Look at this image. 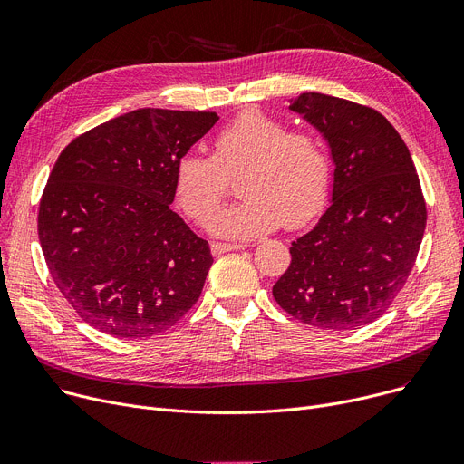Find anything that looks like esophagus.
<instances>
[{
    "instance_id": "34e87169",
    "label": "esophagus",
    "mask_w": 464,
    "mask_h": 464,
    "mask_svg": "<svg viewBox=\"0 0 464 464\" xmlns=\"http://www.w3.org/2000/svg\"><path fill=\"white\" fill-rule=\"evenodd\" d=\"M245 245H224V242H210V252L212 256H222L226 252H235V250H242Z\"/></svg>"
}]
</instances>
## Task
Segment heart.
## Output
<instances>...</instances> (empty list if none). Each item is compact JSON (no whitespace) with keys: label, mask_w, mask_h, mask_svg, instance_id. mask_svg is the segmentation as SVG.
Instances as JSON below:
<instances>
[{"label":"heart","mask_w":464,"mask_h":464,"mask_svg":"<svg viewBox=\"0 0 464 464\" xmlns=\"http://www.w3.org/2000/svg\"><path fill=\"white\" fill-rule=\"evenodd\" d=\"M238 206L211 210L223 198L225 177L239 170ZM329 184V161L322 140L310 131L250 109L214 135L212 156L189 152L175 169L173 193L195 222L208 219L214 237L250 240L280 227H299L318 212Z\"/></svg>","instance_id":"1"}]
</instances>
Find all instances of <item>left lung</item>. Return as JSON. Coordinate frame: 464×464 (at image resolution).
<instances>
[{
    "label": "left lung",
    "instance_id": "obj_1",
    "mask_svg": "<svg viewBox=\"0 0 464 464\" xmlns=\"http://www.w3.org/2000/svg\"><path fill=\"white\" fill-rule=\"evenodd\" d=\"M329 146L331 205L291 242L276 303L320 329H357L389 308L416 263L427 208L408 146L387 118L340 97L287 102Z\"/></svg>",
    "mask_w": 464,
    "mask_h": 464
}]
</instances>
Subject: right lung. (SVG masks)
I'll list each match as a JSON object with an SVG mask.
<instances>
[{
  "mask_svg": "<svg viewBox=\"0 0 464 464\" xmlns=\"http://www.w3.org/2000/svg\"><path fill=\"white\" fill-rule=\"evenodd\" d=\"M219 116L137 109L58 156L39 205L48 271L81 318L116 338L167 331L198 303L207 240L170 210L175 169Z\"/></svg>",
  "mask_w": 464,
  "mask_h": 464,
  "instance_id": "right-lung-1",
  "label": "right lung"
}]
</instances>
